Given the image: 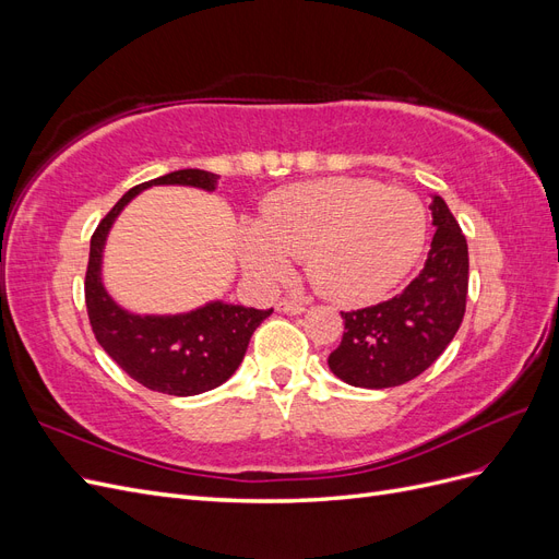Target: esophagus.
Listing matches in <instances>:
<instances>
[{"label": "esophagus", "mask_w": 559, "mask_h": 559, "mask_svg": "<svg viewBox=\"0 0 559 559\" xmlns=\"http://www.w3.org/2000/svg\"><path fill=\"white\" fill-rule=\"evenodd\" d=\"M277 312L302 314V312H306V306H302V302H294V300H280L277 302Z\"/></svg>", "instance_id": "34e87169"}]
</instances>
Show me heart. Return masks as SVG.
<instances>
[{
	"label": "heart",
	"mask_w": 559,
	"mask_h": 559,
	"mask_svg": "<svg viewBox=\"0 0 559 559\" xmlns=\"http://www.w3.org/2000/svg\"><path fill=\"white\" fill-rule=\"evenodd\" d=\"M240 238L253 277L282 282L294 257L306 259L317 292L357 306L386 296L411 273L427 242V210L408 189L331 177L270 195Z\"/></svg>",
	"instance_id": "heart-1"
}]
</instances>
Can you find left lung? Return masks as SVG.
Segmentation results:
<instances>
[{
    "label": "left lung",
    "mask_w": 559,
    "mask_h": 559,
    "mask_svg": "<svg viewBox=\"0 0 559 559\" xmlns=\"http://www.w3.org/2000/svg\"><path fill=\"white\" fill-rule=\"evenodd\" d=\"M429 210L436 233L421 273L394 298L341 312L345 333L329 368L352 386L405 384L425 373L460 331L468 292L466 238L441 195H431Z\"/></svg>",
    "instance_id": "8db88e82"
}]
</instances>
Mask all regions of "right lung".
<instances>
[{
  "mask_svg": "<svg viewBox=\"0 0 559 559\" xmlns=\"http://www.w3.org/2000/svg\"><path fill=\"white\" fill-rule=\"evenodd\" d=\"M216 183L218 175L195 167L144 181L116 202L91 238L86 308L97 343L132 380L160 394L195 396L224 384L242 364L253 331L273 314V308L257 310L210 300L177 314L130 312L118 306L105 286V245L118 214L151 186H191L212 193Z\"/></svg>",
  "mask_w": 559,
  "mask_h": 559,
  "instance_id": "1",
  "label": "right lung"
}]
</instances>
